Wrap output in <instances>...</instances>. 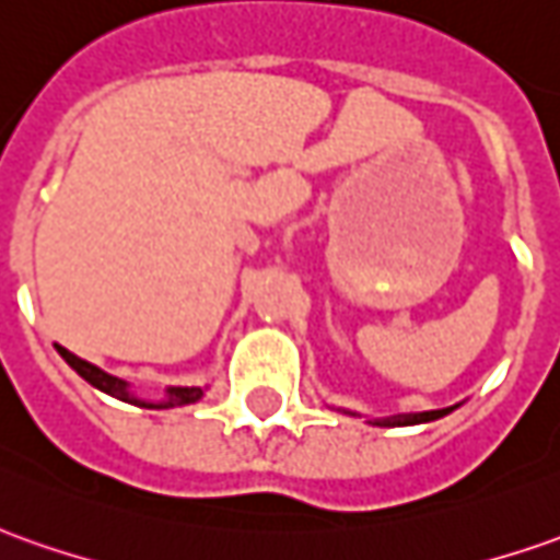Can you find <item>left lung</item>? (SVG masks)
<instances>
[{"label":"left lung","mask_w":560,"mask_h":560,"mask_svg":"<svg viewBox=\"0 0 560 560\" xmlns=\"http://www.w3.org/2000/svg\"><path fill=\"white\" fill-rule=\"evenodd\" d=\"M444 413H451V408L441 410H423V413H398L389 420H376V425H413V423H429V420H439Z\"/></svg>","instance_id":"left-lung-1"}]
</instances>
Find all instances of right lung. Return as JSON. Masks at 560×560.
I'll use <instances>...</instances> for the list:
<instances>
[{
	"mask_svg": "<svg viewBox=\"0 0 560 560\" xmlns=\"http://www.w3.org/2000/svg\"><path fill=\"white\" fill-rule=\"evenodd\" d=\"M57 352L63 355V361L70 364L75 374L82 376V380H89L91 386H97V389L106 392V395H113V398L131 401L137 408H177V405H192V401H199L201 398L199 386H171L168 395H165V401H143V398H135V395L128 392V383L119 380V376L106 374L101 368H94L91 361L72 355L70 349H63V346H57Z\"/></svg>",
	"mask_w": 560,
	"mask_h": 560,
	"instance_id": "1",
	"label": "right lung"
}]
</instances>
